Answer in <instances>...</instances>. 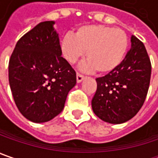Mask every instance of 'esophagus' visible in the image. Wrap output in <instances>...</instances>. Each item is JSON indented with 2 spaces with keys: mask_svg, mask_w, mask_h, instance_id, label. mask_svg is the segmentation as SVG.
<instances>
[{
  "mask_svg": "<svg viewBox=\"0 0 158 158\" xmlns=\"http://www.w3.org/2000/svg\"><path fill=\"white\" fill-rule=\"evenodd\" d=\"M84 79H85V76H83V75L80 74V73H77V82H78V83L81 82Z\"/></svg>",
  "mask_w": 158,
  "mask_h": 158,
  "instance_id": "1",
  "label": "esophagus"
}]
</instances>
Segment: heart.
Here are the masks:
<instances>
[{"label": "heart", "mask_w": 158, "mask_h": 158, "mask_svg": "<svg viewBox=\"0 0 158 158\" xmlns=\"http://www.w3.org/2000/svg\"><path fill=\"white\" fill-rule=\"evenodd\" d=\"M128 48V37L119 28L103 24H88L77 28L75 35L66 33L61 40L64 57L75 64L85 55L84 70L99 73L112 72L121 64Z\"/></svg>", "instance_id": "heart-1"}]
</instances>
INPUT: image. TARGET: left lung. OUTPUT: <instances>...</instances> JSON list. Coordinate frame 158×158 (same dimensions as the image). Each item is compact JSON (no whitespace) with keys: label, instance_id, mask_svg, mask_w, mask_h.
<instances>
[{"label":"left lung","instance_id":"obj_1","mask_svg":"<svg viewBox=\"0 0 158 158\" xmlns=\"http://www.w3.org/2000/svg\"><path fill=\"white\" fill-rule=\"evenodd\" d=\"M131 49L112 72L97 78V89L92 99L94 114L110 124L125 123L134 118L147 96L151 63L144 44L131 37Z\"/></svg>","mask_w":158,"mask_h":158}]
</instances>
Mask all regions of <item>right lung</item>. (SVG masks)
Returning a JSON list of instances; mask_svg holds the SVG:
<instances>
[{
  "label": "right lung",
  "mask_w": 158,
  "mask_h": 158,
  "mask_svg": "<svg viewBox=\"0 0 158 158\" xmlns=\"http://www.w3.org/2000/svg\"><path fill=\"white\" fill-rule=\"evenodd\" d=\"M54 21L37 24L19 39L9 63V81L17 109L34 123L48 122L63 110L76 72L62 57Z\"/></svg>",
  "instance_id": "1"
}]
</instances>
